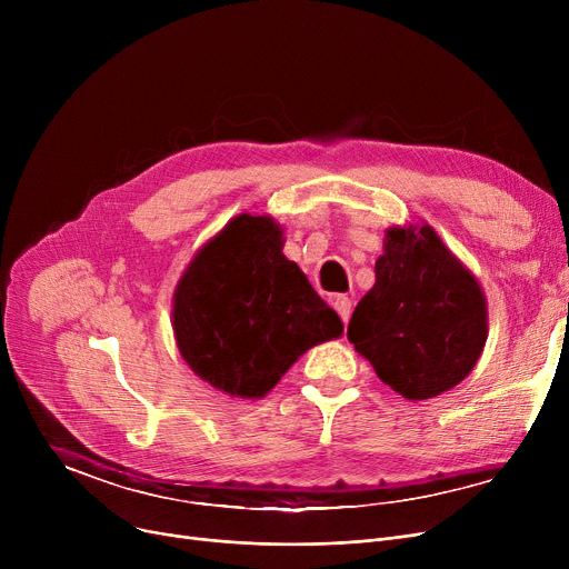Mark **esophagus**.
I'll list each match as a JSON object with an SVG mask.
<instances>
[{"label": "esophagus", "instance_id": "obj_1", "mask_svg": "<svg viewBox=\"0 0 569 569\" xmlns=\"http://www.w3.org/2000/svg\"><path fill=\"white\" fill-rule=\"evenodd\" d=\"M332 307L337 309V313L341 316V320H343V325L350 320V313H352V302L348 300L346 295H337L335 300H332Z\"/></svg>", "mask_w": 569, "mask_h": 569}]
</instances>
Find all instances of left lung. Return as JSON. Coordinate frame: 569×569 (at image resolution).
Listing matches in <instances>:
<instances>
[{"instance_id":"8db88e82","label":"left lung","mask_w":569,"mask_h":569,"mask_svg":"<svg viewBox=\"0 0 569 569\" xmlns=\"http://www.w3.org/2000/svg\"><path fill=\"white\" fill-rule=\"evenodd\" d=\"M487 297L470 269L429 226H392L376 283L355 307L348 339L378 378L408 401L457 387L480 360Z\"/></svg>"}]
</instances>
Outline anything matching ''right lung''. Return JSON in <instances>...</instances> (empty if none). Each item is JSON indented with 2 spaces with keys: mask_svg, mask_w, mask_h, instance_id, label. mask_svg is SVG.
Listing matches in <instances>:
<instances>
[{
  "mask_svg": "<svg viewBox=\"0 0 569 569\" xmlns=\"http://www.w3.org/2000/svg\"><path fill=\"white\" fill-rule=\"evenodd\" d=\"M272 217L237 214L204 242L172 295L182 360L219 392L262 399L300 357L343 335Z\"/></svg>",
  "mask_w": 569,
  "mask_h": 569,
  "instance_id": "add662e5",
  "label": "right lung"
}]
</instances>
